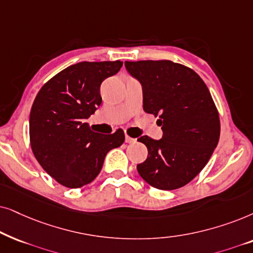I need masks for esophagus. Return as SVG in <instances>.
Returning a JSON list of instances; mask_svg holds the SVG:
<instances>
[{
    "mask_svg": "<svg viewBox=\"0 0 253 253\" xmlns=\"http://www.w3.org/2000/svg\"><path fill=\"white\" fill-rule=\"evenodd\" d=\"M125 141H126V142L127 143H134V142H135V139H133V137H130V136H128V135H127V134H126V139H125Z\"/></svg>",
    "mask_w": 253,
    "mask_h": 253,
    "instance_id": "1",
    "label": "esophagus"
}]
</instances>
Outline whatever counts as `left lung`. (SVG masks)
<instances>
[{
    "mask_svg": "<svg viewBox=\"0 0 253 253\" xmlns=\"http://www.w3.org/2000/svg\"><path fill=\"white\" fill-rule=\"evenodd\" d=\"M142 84L144 112L158 117L163 137L144 135L148 157L137 172L158 190L183 187L204 169L220 139V117L210 90L188 67L170 61H125Z\"/></svg>",
    "mask_w": 253,
    "mask_h": 253,
    "instance_id": "left-lung-1",
    "label": "left lung"
}]
</instances>
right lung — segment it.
Listing matches in <instances>:
<instances>
[{
  "mask_svg": "<svg viewBox=\"0 0 253 253\" xmlns=\"http://www.w3.org/2000/svg\"><path fill=\"white\" fill-rule=\"evenodd\" d=\"M123 62H79L43 84L30 113V143L43 170L59 184L79 188L102 170L106 154L125 141L124 130L96 133L83 123L100 104V84Z\"/></svg>",
  "mask_w": 253,
  "mask_h": 253,
  "instance_id": "right-lung-1",
  "label": "right lung"
}]
</instances>
